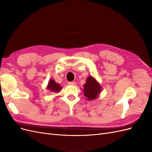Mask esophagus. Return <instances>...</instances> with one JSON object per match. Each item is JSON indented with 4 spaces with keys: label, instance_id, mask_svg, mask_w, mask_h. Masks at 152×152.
Masks as SVG:
<instances>
[{
    "label": "esophagus",
    "instance_id": "obj_1",
    "mask_svg": "<svg viewBox=\"0 0 152 152\" xmlns=\"http://www.w3.org/2000/svg\"><path fill=\"white\" fill-rule=\"evenodd\" d=\"M75 82H68V84L70 85V86H75Z\"/></svg>",
    "mask_w": 152,
    "mask_h": 152
}]
</instances>
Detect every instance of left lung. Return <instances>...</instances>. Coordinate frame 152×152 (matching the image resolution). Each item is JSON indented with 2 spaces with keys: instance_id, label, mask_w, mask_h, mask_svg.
Returning a JSON list of instances; mask_svg holds the SVG:
<instances>
[{
  "instance_id": "left-lung-1",
  "label": "left lung",
  "mask_w": 152,
  "mask_h": 152,
  "mask_svg": "<svg viewBox=\"0 0 152 152\" xmlns=\"http://www.w3.org/2000/svg\"><path fill=\"white\" fill-rule=\"evenodd\" d=\"M102 87L93 77L89 76L87 78L86 84L84 85V95L89 100L97 98L102 92Z\"/></svg>"
}]
</instances>
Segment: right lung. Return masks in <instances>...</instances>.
<instances>
[{
    "mask_svg": "<svg viewBox=\"0 0 152 152\" xmlns=\"http://www.w3.org/2000/svg\"><path fill=\"white\" fill-rule=\"evenodd\" d=\"M61 86H60L59 84L56 83L54 80L53 79H50L49 82H48V85L47 86V89H49L50 91L52 92H59L61 89Z\"/></svg>",
    "mask_w": 152,
    "mask_h": 152,
    "instance_id": "right-lung-1",
    "label": "right lung"
}]
</instances>
